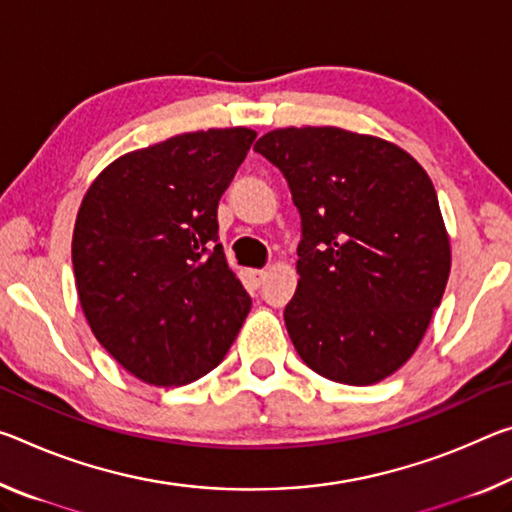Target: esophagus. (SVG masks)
<instances>
[{"label": "esophagus", "mask_w": 512, "mask_h": 512, "mask_svg": "<svg viewBox=\"0 0 512 512\" xmlns=\"http://www.w3.org/2000/svg\"><path fill=\"white\" fill-rule=\"evenodd\" d=\"M264 278H266V271L264 269H248L246 271V280H248V285L250 287H259L264 282Z\"/></svg>", "instance_id": "1"}]
</instances>
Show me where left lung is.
I'll use <instances>...</instances> for the list:
<instances>
[{
    "label": "left lung",
    "mask_w": 512,
    "mask_h": 512,
    "mask_svg": "<svg viewBox=\"0 0 512 512\" xmlns=\"http://www.w3.org/2000/svg\"><path fill=\"white\" fill-rule=\"evenodd\" d=\"M300 212L287 332L307 367L344 385L399 371L451 271L435 186L399 145L339 127L273 129L255 143Z\"/></svg>",
    "instance_id": "1"
}]
</instances>
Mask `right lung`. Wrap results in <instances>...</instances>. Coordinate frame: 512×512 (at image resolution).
<instances>
[{"mask_svg": "<svg viewBox=\"0 0 512 512\" xmlns=\"http://www.w3.org/2000/svg\"><path fill=\"white\" fill-rule=\"evenodd\" d=\"M257 132L173 136L127 152L88 186L72 234L81 310L143 383L180 387L221 364L250 312L216 209Z\"/></svg>", "mask_w": 512, "mask_h": 512, "instance_id": "add662e5", "label": "right lung"}]
</instances>
